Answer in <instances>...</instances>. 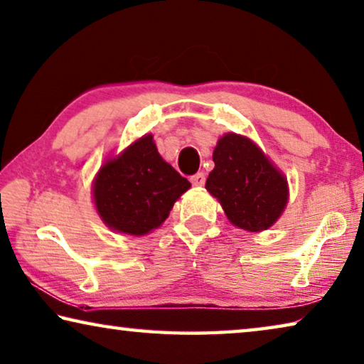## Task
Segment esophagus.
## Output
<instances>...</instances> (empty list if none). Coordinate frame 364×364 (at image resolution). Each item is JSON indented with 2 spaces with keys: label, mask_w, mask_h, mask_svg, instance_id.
<instances>
[{
  "label": "esophagus",
  "mask_w": 364,
  "mask_h": 364,
  "mask_svg": "<svg viewBox=\"0 0 364 364\" xmlns=\"http://www.w3.org/2000/svg\"><path fill=\"white\" fill-rule=\"evenodd\" d=\"M191 183L194 184V186H198V188L204 186V184H205V175H204V173H196V175L191 176Z\"/></svg>",
  "instance_id": "1"
}]
</instances>
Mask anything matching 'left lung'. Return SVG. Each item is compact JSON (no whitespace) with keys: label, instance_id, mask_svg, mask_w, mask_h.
<instances>
[{"label":"left lung","instance_id":"1","mask_svg":"<svg viewBox=\"0 0 364 364\" xmlns=\"http://www.w3.org/2000/svg\"><path fill=\"white\" fill-rule=\"evenodd\" d=\"M213 170L205 189L223 207L235 227L262 232L279 220L288 203L284 173L250 137L228 132L213 149Z\"/></svg>","mask_w":364,"mask_h":364}]
</instances>
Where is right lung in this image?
<instances>
[{"instance_id": "right-lung-1", "label": "right lung", "mask_w": 364, "mask_h": 364, "mask_svg": "<svg viewBox=\"0 0 364 364\" xmlns=\"http://www.w3.org/2000/svg\"><path fill=\"white\" fill-rule=\"evenodd\" d=\"M189 188L191 183L160 157L154 136L146 134L102 165L92 194L108 228L142 236L166 220Z\"/></svg>"}]
</instances>
